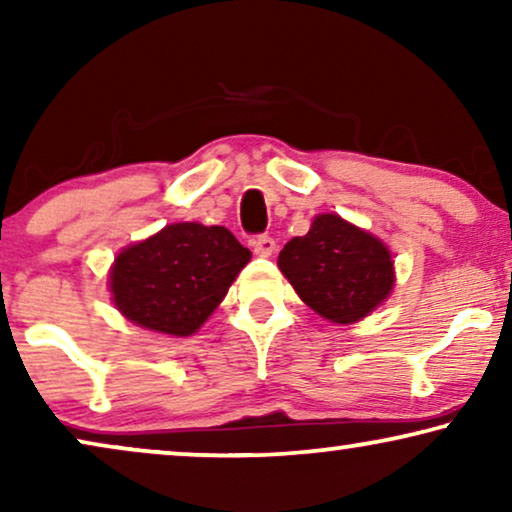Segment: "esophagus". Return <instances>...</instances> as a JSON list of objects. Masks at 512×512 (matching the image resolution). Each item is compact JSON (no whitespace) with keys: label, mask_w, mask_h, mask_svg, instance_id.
<instances>
[{"label":"esophagus","mask_w":512,"mask_h":512,"mask_svg":"<svg viewBox=\"0 0 512 512\" xmlns=\"http://www.w3.org/2000/svg\"><path fill=\"white\" fill-rule=\"evenodd\" d=\"M251 247H254L256 256H261V258H268V256L275 254V249H277V242L272 240L270 235H258L256 240L251 242Z\"/></svg>","instance_id":"34e87169"}]
</instances>
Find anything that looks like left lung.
Listing matches in <instances>:
<instances>
[{
    "label": "left lung",
    "instance_id": "obj_1",
    "mask_svg": "<svg viewBox=\"0 0 512 512\" xmlns=\"http://www.w3.org/2000/svg\"><path fill=\"white\" fill-rule=\"evenodd\" d=\"M279 270L300 300L333 324H354L394 289L387 244L338 214H319L279 251Z\"/></svg>",
    "mask_w": 512,
    "mask_h": 512
}]
</instances>
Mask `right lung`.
<instances>
[{"label": "right lung", "mask_w": 512, "mask_h": 512, "mask_svg": "<svg viewBox=\"0 0 512 512\" xmlns=\"http://www.w3.org/2000/svg\"><path fill=\"white\" fill-rule=\"evenodd\" d=\"M249 258L228 228L172 223L116 256L109 289L132 324L186 338L219 307Z\"/></svg>", "instance_id": "right-lung-1"}]
</instances>
